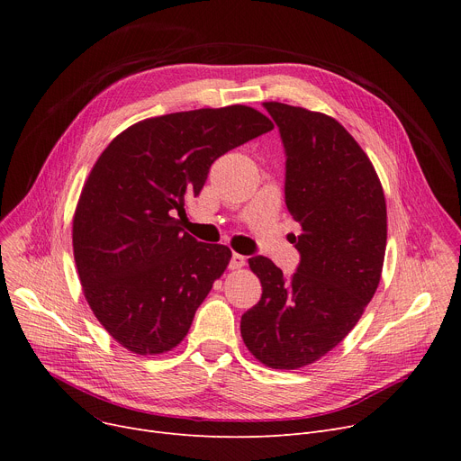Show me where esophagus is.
<instances>
[{
    "label": "esophagus",
    "instance_id": "1",
    "mask_svg": "<svg viewBox=\"0 0 461 461\" xmlns=\"http://www.w3.org/2000/svg\"><path fill=\"white\" fill-rule=\"evenodd\" d=\"M245 263H247V258H245V256L233 254V256H231V261H230V269H240V267H245Z\"/></svg>",
    "mask_w": 461,
    "mask_h": 461
}]
</instances>
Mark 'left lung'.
Wrapping results in <instances>:
<instances>
[{"instance_id":"obj_1","label":"left lung","mask_w":461,"mask_h":461,"mask_svg":"<svg viewBox=\"0 0 461 461\" xmlns=\"http://www.w3.org/2000/svg\"><path fill=\"white\" fill-rule=\"evenodd\" d=\"M285 149V207L301 224L297 273L284 278L250 258L261 299L240 318V336L265 366L297 370L340 344L381 280L386 203L381 181L355 138L336 119L263 103Z\"/></svg>"}]
</instances>
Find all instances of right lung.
<instances>
[{
	"label": "right lung",
	"instance_id": "right-lung-1",
	"mask_svg": "<svg viewBox=\"0 0 461 461\" xmlns=\"http://www.w3.org/2000/svg\"><path fill=\"white\" fill-rule=\"evenodd\" d=\"M273 127L243 104L167 113L129 127L95 162L72 249L86 301L115 342L136 355L181 344L231 250L200 243L176 214L218 157Z\"/></svg>",
	"mask_w": 461,
	"mask_h": 461
}]
</instances>
